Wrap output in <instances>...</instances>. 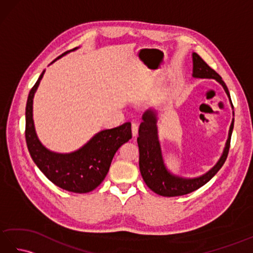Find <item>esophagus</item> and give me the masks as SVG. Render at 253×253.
Listing matches in <instances>:
<instances>
[{
    "label": "esophagus",
    "mask_w": 253,
    "mask_h": 253,
    "mask_svg": "<svg viewBox=\"0 0 253 253\" xmlns=\"http://www.w3.org/2000/svg\"><path fill=\"white\" fill-rule=\"evenodd\" d=\"M138 124L137 123H132L131 124V131H132V136L136 137L138 135Z\"/></svg>",
    "instance_id": "esophagus-1"
}]
</instances>
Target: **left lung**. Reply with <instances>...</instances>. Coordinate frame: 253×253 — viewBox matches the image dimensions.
Masks as SVG:
<instances>
[{"mask_svg": "<svg viewBox=\"0 0 253 253\" xmlns=\"http://www.w3.org/2000/svg\"><path fill=\"white\" fill-rule=\"evenodd\" d=\"M192 76L195 78L215 79L216 82L223 85L225 92L228 95L230 101L229 91L226 84L222 80V77L213 68L210 67L197 53L192 54ZM230 104H232L233 107L232 101H230ZM142 120L143 122L140 124V127H139V137L137 138L139 147V169H140L141 176L147 186L160 196H184L199 189L203 185H206L221 169L225 161L227 159L230 146V138H232L234 128V118L232 124H230L228 138L226 144H225L222 157L219 158L217 163L208 173L203 174L200 177H196V178H182V177L171 174L166 169L158 137V118L155 111L148 110L147 112H144Z\"/></svg>", "mask_w": 253, "mask_h": 253, "instance_id": "obj_1", "label": "left lung"}]
</instances>
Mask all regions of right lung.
<instances>
[{"label": "right lung", "mask_w": 253, "mask_h": 253, "mask_svg": "<svg viewBox=\"0 0 253 253\" xmlns=\"http://www.w3.org/2000/svg\"><path fill=\"white\" fill-rule=\"evenodd\" d=\"M76 49L77 47H75L71 51ZM71 51L65 52L52 63ZM43 74L44 71L31 88L26 105L25 135L29 153L46 178L57 187L76 193L92 191L104 180L117 150L131 138V124L125 123L112 129L102 130L91 138L84 147L72 153L50 151L38 139L32 118L35 92Z\"/></svg>", "instance_id": "1"}]
</instances>
